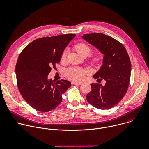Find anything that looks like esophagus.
Wrapping results in <instances>:
<instances>
[{
    "mask_svg": "<svg viewBox=\"0 0 149 149\" xmlns=\"http://www.w3.org/2000/svg\"><path fill=\"white\" fill-rule=\"evenodd\" d=\"M71 84H73V85H81L82 83V82H78L72 81V82H71Z\"/></svg>",
    "mask_w": 149,
    "mask_h": 149,
    "instance_id": "obj_1",
    "label": "esophagus"
}]
</instances>
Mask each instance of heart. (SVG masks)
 I'll list each match as a JSON object with an SVG mask.
<instances>
[{"label": "heart", "instance_id": "heart-1", "mask_svg": "<svg viewBox=\"0 0 149 149\" xmlns=\"http://www.w3.org/2000/svg\"><path fill=\"white\" fill-rule=\"evenodd\" d=\"M75 48L77 52L81 56L84 54H87L88 55L91 51L90 47L87 44L84 43H79L77 44L75 47ZM66 56L67 51H65L62 55V59L64 60L66 58ZM100 57L98 56H95L94 58L95 61H98ZM86 72V71H84L80 68L71 67L65 71V75L68 79L72 81H81L83 79Z\"/></svg>", "mask_w": 149, "mask_h": 149}]
</instances>
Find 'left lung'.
Instances as JSON below:
<instances>
[{
  "label": "left lung",
  "instance_id": "8db88e82",
  "mask_svg": "<svg viewBox=\"0 0 149 149\" xmlns=\"http://www.w3.org/2000/svg\"><path fill=\"white\" fill-rule=\"evenodd\" d=\"M82 38L103 54L102 65L93 75L101 84H91V91L87 95L91 105L101 110L117 105L128 89L131 74V62L122 44L113 38L101 33L84 34Z\"/></svg>",
  "mask_w": 149,
  "mask_h": 149
}]
</instances>
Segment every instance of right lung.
Returning <instances> with one entry per match:
<instances>
[{
	"mask_svg": "<svg viewBox=\"0 0 149 149\" xmlns=\"http://www.w3.org/2000/svg\"><path fill=\"white\" fill-rule=\"evenodd\" d=\"M75 34H65L37 39L20 54L16 75L19 91L34 109L41 112L53 110L62 101L71 84L67 80L56 82L48 79L53 68L56 69L61 55Z\"/></svg>",
	"mask_w": 149,
	"mask_h": 149,
	"instance_id": "add662e5",
	"label": "right lung"
}]
</instances>
